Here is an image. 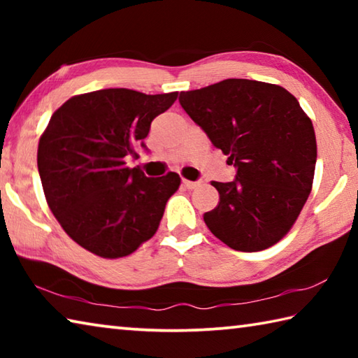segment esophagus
<instances>
[{
  "mask_svg": "<svg viewBox=\"0 0 358 358\" xmlns=\"http://www.w3.org/2000/svg\"><path fill=\"white\" fill-rule=\"evenodd\" d=\"M183 186L186 189H196L197 186H201V181H189V180H183Z\"/></svg>",
  "mask_w": 358,
  "mask_h": 358,
  "instance_id": "1",
  "label": "esophagus"
}]
</instances>
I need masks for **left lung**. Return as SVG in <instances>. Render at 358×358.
<instances>
[{"label": "left lung", "mask_w": 358, "mask_h": 358, "mask_svg": "<svg viewBox=\"0 0 358 358\" xmlns=\"http://www.w3.org/2000/svg\"><path fill=\"white\" fill-rule=\"evenodd\" d=\"M180 104L237 167L235 181H211L220 203L203 215L211 234L235 251L278 243L310 196L317 145L313 123L280 85L226 78L180 93Z\"/></svg>", "instance_id": "obj_1"}]
</instances>
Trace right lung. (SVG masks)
Segmentation results:
<instances>
[{"label":"right lung","instance_id":"add662e5","mask_svg":"<svg viewBox=\"0 0 358 358\" xmlns=\"http://www.w3.org/2000/svg\"><path fill=\"white\" fill-rule=\"evenodd\" d=\"M178 93L107 88L72 96L42 132L38 169L48 208L83 250L129 256L156 234L180 175L148 178L126 164Z\"/></svg>","mask_w":358,"mask_h":358}]
</instances>
